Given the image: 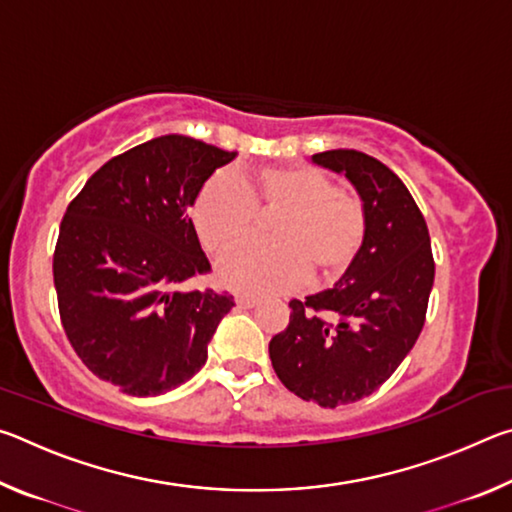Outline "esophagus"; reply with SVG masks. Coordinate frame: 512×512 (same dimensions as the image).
Returning <instances> with one entry per match:
<instances>
[{"label": "esophagus", "mask_w": 512, "mask_h": 512, "mask_svg": "<svg viewBox=\"0 0 512 512\" xmlns=\"http://www.w3.org/2000/svg\"><path fill=\"white\" fill-rule=\"evenodd\" d=\"M237 305L239 307H246V309H250V307H257L259 305V298H255V296H248V293H237Z\"/></svg>", "instance_id": "34e87169"}]
</instances>
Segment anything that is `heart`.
Segmentation results:
<instances>
[{
  "label": "heart",
  "instance_id": "heart-1",
  "mask_svg": "<svg viewBox=\"0 0 512 512\" xmlns=\"http://www.w3.org/2000/svg\"><path fill=\"white\" fill-rule=\"evenodd\" d=\"M257 212H277L268 225L273 239L244 241L219 264L228 287L257 296L298 287L309 271L318 280H339L366 241L363 203L309 164H273L239 171L237 178L216 173L192 203L194 228L210 253L253 232Z\"/></svg>",
  "mask_w": 512,
  "mask_h": 512
}]
</instances>
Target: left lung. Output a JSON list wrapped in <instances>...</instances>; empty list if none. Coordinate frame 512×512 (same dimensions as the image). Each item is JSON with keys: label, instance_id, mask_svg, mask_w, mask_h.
<instances>
[{"label": "left lung", "instance_id": "8db88e82", "mask_svg": "<svg viewBox=\"0 0 512 512\" xmlns=\"http://www.w3.org/2000/svg\"><path fill=\"white\" fill-rule=\"evenodd\" d=\"M311 160L343 173L357 189L366 241L334 289L289 302V325L273 336L268 354L291 393L336 409L375 393L411 352L436 266L420 207L386 164L352 149L316 153Z\"/></svg>", "mask_w": 512, "mask_h": 512}]
</instances>
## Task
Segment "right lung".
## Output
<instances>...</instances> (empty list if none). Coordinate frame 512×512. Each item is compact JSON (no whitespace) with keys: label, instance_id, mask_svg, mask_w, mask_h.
I'll return each instance as SVG.
<instances>
[{"label":"right lung","instance_id":"right-lung-1","mask_svg":"<svg viewBox=\"0 0 512 512\" xmlns=\"http://www.w3.org/2000/svg\"><path fill=\"white\" fill-rule=\"evenodd\" d=\"M235 158L162 135L108 160L67 205L54 253L60 323L85 366L128 395L192 379L235 307L230 293L180 289L210 271L187 210Z\"/></svg>","mask_w":512,"mask_h":512}]
</instances>
